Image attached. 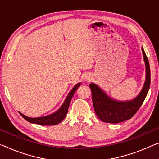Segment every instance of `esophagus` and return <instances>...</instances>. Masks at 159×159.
I'll return each instance as SVG.
<instances>
[{
    "label": "esophagus",
    "mask_w": 159,
    "mask_h": 159,
    "mask_svg": "<svg viewBox=\"0 0 159 159\" xmlns=\"http://www.w3.org/2000/svg\"><path fill=\"white\" fill-rule=\"evenodd\" d=\"M91 76L90 75H89V74H86L84 76V81H86V82L90 81V80H91Z\"/></svg>",
    "instance_id": "34e87169"
}]
</instances>
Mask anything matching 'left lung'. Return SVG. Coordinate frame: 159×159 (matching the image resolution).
<instances>
[{"instance_id": "left-lung-1", "label": "left lung", "mask_w": 159, "mask_h": 159, "mask_svg": "<svg viewBox=\"0 0 159 159\" xmlns=\"http://www.w3.org/2000/svg\"><path fill=\"white\" fill-rule=\"evenodd\" d=\"M141 50L146 65V79L141 91L136 98L129 101H118L108 96L105 91L93 83L89 85L95 112L102 121L118 124L129 120L134 116L145 100L150 87L151 71L148 60L143 47Z\"/></svg>"}]
</instances>
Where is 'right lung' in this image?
<instances>
[{"instance_id":"1","label":"right lung","mask_w":159,"mask_h":159,"mask_svg":"<svg viewBox=\"0 0 159 159\" xmlns=\"http://www.w3.org/2000/svg\"><path fill=\"white\" fill-rule=\"evenodd\" d=\"M80 86V83H79V84H77L75 86H73L71 91L68 93V96H66L64 102L63 103L62 105H61L60 108H59L58 110H57L56 112L51 113V114L46 116L37 118L28 117L26 116L23 115V113H20V115L22 116V117L24 118L25 120H28V122L31 123V124H39L42 125H53L58 124L65 118L66 116L68 113V107H69V104L70 103V101H71L73 94H74L75 91H76L78 88Z\"/></svg>"}]
</instances>
